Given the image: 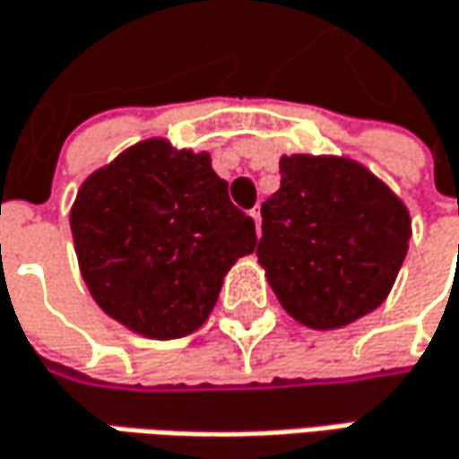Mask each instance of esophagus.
<instances>
[{
    "label": "esophagus",
    "instance_id": "esophagus-1",
    "mask_svg": "<svg viewBox=\"0 0 459 459\" xmlns=\"http://www.w3.org/2000/svg\"><path fill=\"white\" fill-rule=\"evenodd\" d=\"M252 218H255V226H256V230L262 229V210H259V204H256L255 210H252Z\"/></svg>",
    "mask_w": 459,
    "mask_h": 459
}]
</instances>
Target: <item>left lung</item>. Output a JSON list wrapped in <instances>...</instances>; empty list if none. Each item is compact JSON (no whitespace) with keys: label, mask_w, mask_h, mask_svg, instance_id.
Returning <instances> with one entry per match:
<instances>
[{"label":"left lung","mask_w":459,"mask_h":459,"mask_svg":"<svg viewBox=\"0 0 459 459\" xmlns=\"http://www.w3.org/2000/svg\"><path fill=\"white\" fill-rule=\"evenodd\" d=\"M408 238L405 204L364 166L283 155L281 189L262 203L256 256L293 319L335 330L387 299Z\"/></svg>","instance_id":"left-lung-1"}]
</instances>
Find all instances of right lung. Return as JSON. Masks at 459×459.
I'll list each match as a JSON object with an SVG mask.
<instances>
[{"label": "right lung", "mask_w": 459, "mask_h": 459, "mask_svg": "<svg viewBox=\"0 0 459 459\" xmlns=\"http://www.w3.org/2000/svg\"><path fill=\"white\" fill-rule=\"evenodd\" d=\"M74 252L95 304L155 340L195 333L238 256L255 252V221L230 203L207 152L145 140L77 192Z\"/></svg>", "instance_id": "right-lung-1"}]
</instances>
